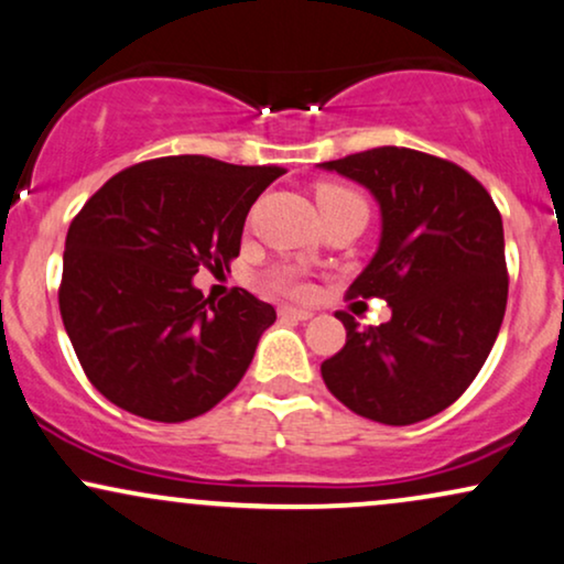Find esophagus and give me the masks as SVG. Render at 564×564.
<instances>
[{
  "mask_svg": "<svg viewBox=\"0 0 564 564\" xmlns=\"http://www.w3.org/2000/svg\"><path fill=\"white\" fill-rule=\"evenodd\" d=\"M281 317L299 319V323H304V319L312 317V310H299V306H281Z\"/></svg>",
  "mask_w": 564,
  "mask_h": 564,
  "instance_id": "1",
  "label": "esophagus"
}]
</instances>
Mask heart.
<instances>
[{
  "mask_svg": "<svg viewBox=\"0 0 564 564\" xmlns=\"http://www.w3.org/2000/svg\"><path fill=\"white\" fill-rule=\"evenodd\" d=\"M317 203L319 205H327V203H365L361 195H356L354 189L348 187H338V184H323V187L317 189ZM273 286L281 289L283 294L289 296H306V291L310 286L299 278L296 273H291V270H281V273L273 275Z\"/></svg>",
  "mask_w": 564,
  "mask_h": 564,
  "instance_id": "obj_1",
  "label": "heart"
}]
</instances>
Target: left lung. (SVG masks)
<instances>
[{
    "instance_id": "left-lung-1",
    "label": "left lung",
    "mask_w": 564,
    "mask_h": 564,
    "mask_svg": "<svg viewBox=\"0 0 564 564\" xmlns=\"http://www.w3.org/2000/svg\"><path fill=\"white\" fill-rule=\"evenodd\" d=\"M319 166L380 203V247L346 296H377L393 310L365 330L338 312L346 346L319 372L359 416L424 422L458 401L500 333L508 304L500 210L458 163L411 148H372Z\"/></svg>"
}]
</instances>
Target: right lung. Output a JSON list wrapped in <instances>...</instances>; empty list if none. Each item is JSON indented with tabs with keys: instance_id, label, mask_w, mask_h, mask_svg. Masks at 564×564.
<instances>
[{
	"instance_id": "1",
	"label": "right lung",
	"mask_w": 564,
	"mask_h": 564,
	"mask_svg": "<svg viewBox=\"0 0 564 564\" xmlns=\"http://www.w3.org/2000/svg\"><path fill=\"white\" fill-rule=\"evenodd\" d=\"M281 174L166 155L119 171L83 205L64 241L59 312L113 405L176 424L237 388L275 310L245 289L216 304L192 278L229 270L249 208Z\"/></svg>"
}]
</instances>
